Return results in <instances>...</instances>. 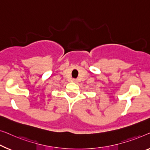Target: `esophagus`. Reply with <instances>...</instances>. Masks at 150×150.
Returning a JSON list of instances; mask_svg holds the SVG:
<instances>
[{
  "mask_svg": "<svg viewBox=\"0 0 150 150\" xmlns=\"http://www.w3.org/2000/svg\"><path fill=\"white\" fill-rule=\"evenodd\" d=\"M72 81H73V82H74V83H77V80L76 79H72Z\"/></svg>",
  "mask_w": 150,
  "mask_h": 150,
  "instance_id": "1",
  "label": "esophagus"
}]
</instances>
